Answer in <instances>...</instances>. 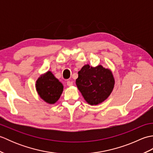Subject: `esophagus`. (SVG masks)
I'll use <instances>...</instances> for the list:
<instances>
[{"label":"esophagus","instance_id":"1","mask_svg":"<svg viewBox=\"0 0 153 153\" xmlns=\"http://www.w3.org/2000/svg\"><path fill=\"white\" fill-rule=\"evenodd\" d=\"M73 85V82H71V81H68L67 82V85L68 86H71Z\"/></svg>","mask_w":153,"mask_h":153}]
</instances>
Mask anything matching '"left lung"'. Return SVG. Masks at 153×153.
<instances>
[{"instance_id": "1", "label": "left lung", "mask_w": 153, "mask_h": 153, "mask_svg": "<svg viewBox=\"0 0 153 153\" xmlns=\"http://www.w3.org/2000/svg\"><path fill=\"white\" fill-rule=\"evenodd\" d=\"M76 83L86 101L91 105H96L110 95L114 79L109 70L100 65L93 68L87 64L78 71Z\"/></svg>"}]
</instances>
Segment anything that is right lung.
Listing matches in <instances>:
<instances>
[{
	"label": "right lung",
	"mask_w": 153,
	"mask_h": 153,
	"mask_svg": "<svg viewBox=\"0 0 153 153\" xmlns=\"http://www.w3.org/2000/svg\"><path fill=\"white\" fill-rule=\"evenodd\" d=\"M36 87L41 98L49 104L56 102L63 91L62 84L51 71H48L37 79Z\"/></svg>",
	"instance_id": "1"
}]
</instances>
